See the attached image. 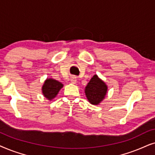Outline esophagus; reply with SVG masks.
Segmentation results:
<instances>
[{
  "label": "esophagus",
  "mask_w": 155,
  "mask_h": 155,
  "mask_svg": "<svg viewBox=\"0 0 155 155\" xmlns=\"http://www.w3.org/2000/svg\"><path fill=\"white\" fill-rule=\"evenodd\" d=\"M76 81H77V80H76V76H72V77L71 78V81L72 84H76Z\"/></svg>",
  "instance_id": "34e87169"
}]
</instances>
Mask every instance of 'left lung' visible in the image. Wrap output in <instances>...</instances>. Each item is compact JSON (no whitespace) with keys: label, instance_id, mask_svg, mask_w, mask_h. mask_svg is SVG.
<instances>
[{"label":"left lung","instance_id":"8db88e82","mask_svg":"<svg viewBox=\"0 0 155 155\" xmlns=\"http://www.w3.org/2000/svg\"><path fill=\"white\" fill-rule=\"evenodd\" d=\"M108 87L97 75H94L86 86L85 94L88 101L93 105H98L106 95Z\"/></svg>","mask_w":155,"mask_h":155}]
</instances>
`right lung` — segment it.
<instances>
[{
    "mask_svg": "<svg viewBox=\"0 0 155 155\" xmlns=\"http://www.w3.org/2000/svg\"><path fill=\"white\" fill-rule=\"evenodd\" d=\"M63 87V84L52 79H47L42 86V94L45 98L51 101L58 94Z\"/></svg>",
    "mask_w": 155,
    "mask_h": 155,
    "instance_id": "right-lung-1",
    "label": "right lung"
}]
</instances>
